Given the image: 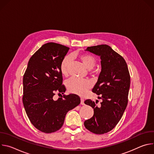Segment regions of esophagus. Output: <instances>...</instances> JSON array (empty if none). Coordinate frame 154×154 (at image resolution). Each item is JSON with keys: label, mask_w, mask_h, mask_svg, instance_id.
Wrapping results in <instances>:
<instances>
[{"label": "esophagus", "mask_w": 154, "mask_h": 154, "mask_svg": "<svg viewBox=\"0 0 154 154\" xmlns=\"http://www.w3.org/2000/svg\"><path fill=\"white\" fill-rule=\"evenodd\" d=\"M80 104L81 105H85V103H84V100L81 99V101H80Z\"/></svg>", "instance_id": "esophagus-1"}]
</instances>
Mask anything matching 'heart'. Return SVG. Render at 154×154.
I'll return each mask as SVG.
<instances>
[{
    "instance_id": "1",
    "label": "heart",
    "mask_w": 154,
    "mask_h": 154,
    "mask_svg": "<svg viewBox=\"0 0 154 154\" xmlns=\"http://www.w3.org/2000/svg\"><path fill=\"white\" fill-rule=\"evenodd\" d=\"M78 57L88 69H92L95 66L97 61L94 56L88 54H80ZM71 62L72 57L71 55L65 56L63 58L60 64V70L62 74L64 75L68 74ZM66 85L70 93L80 96H84L91 86L90 82L88 80L79 79L75 77L69 79L66 82Z\"/></svg>"
}]
</instances>
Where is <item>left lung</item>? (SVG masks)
<instances>
[{"mask_svg":"<svg viewBox=\"0 0 154 154\" xmlns=\"http://www.w3.org/2000/svg\"><path fill=\"white\" fill-rule=\"evenodd\" d=\"M100 58L101 72L92 91L102 100L100 105L87 99L85 103L94 109L93 116L84 122L86 128L96 134L112 130L121 119L128 103L130 77L122 56L106 45L88 47L85 50Z\"/></svg>","mask_w":154,"mask_h":154,"instance_id":"left-lung-1","label":"left lung"}]
</instances>
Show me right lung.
<instances>
[{
    "instance_id": "1",
    "label": "right lung",
    "mask_w": 154,
    "mask_h": 154,
    "mask_svg": "<svg viewBox=\"0 0 154 154\" xmlns=\"http://www.w3.org/2000/svg\"><path fill=\"white\" fill-rule=\"evenodd\" d=\"M69 49L54 42L42 45L30 58L23 77L26 112L31 123L44 133L58 130L66 113L80 103V97L74 94L53 99L56 93L66 91L60 64Z\"/></svg>"
}]
</instances>
